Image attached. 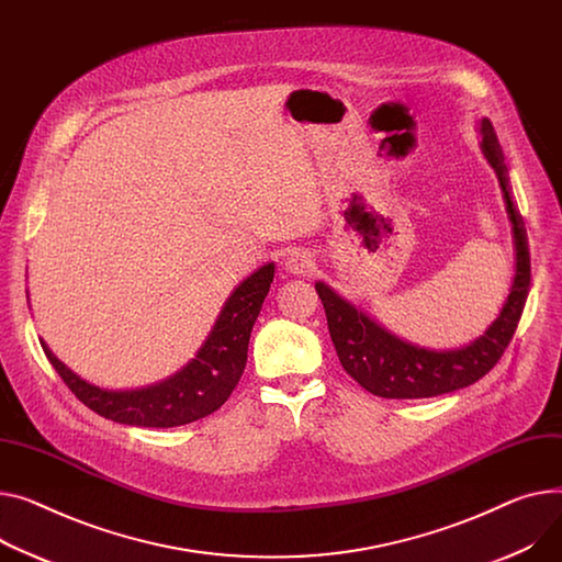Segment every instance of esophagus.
Segmentation results:
<instances>
[{"instance_id": "esophagus-1", "label": "esophagus", "mask_w": 562, "mask_h": 562, "mask_svg": "<svg viewBox=\"0 0 562 562\" xmlns=\"http://www.w3.org/2000/svg\"><path fill=\"white\" fill-rule=\"evenodd\" d=\"M314 257L310 250H293L289 257H286V271L289 273H295V276H310L314 271Z\"/></svg>"}]
</instances>
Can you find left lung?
Instances as JSON below:
<instances>
[{
  "label": "left lung",
  "instance_id": "left-lung-1",
  "mask_svg": "<svg viewBox=\"0 0 562 562\" xmlns=\"http://www.w3.org/2000/svg\"><path fill=\"white\" fill-rule=\"evenodd\" d=\"M481 151L499 178L506 212L513 223L515 278L497 321L476 341L459 350L411 346L355 310L327 284L316 282L336 355L348 375L372 395L416 400L465 389L495 368L513 339L531 286V255L525 218L513 201L508 169L491 120H481Z\"/></svg>",
  "mask_w": 562,
  "mask_h": 562
}]
</instances>
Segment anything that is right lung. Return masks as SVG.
<instances>
[{
	"label": "right lung",
	"mask_w": 562,
	"mask_h": 562,
	"mask_svg": "<svg viewBox=\"0 0 562 562\" xmlns=\"http://www.w3.org/2000/svg\"><path fill=\"white\" fill-rule=\"evenodd\" d=\"M276 267L265 265L246 278L223 305L196 357L173 378L137 391H103L74 375L43 344L49 363L67 389L94 414L133 427H180L201 420L226 402L241 380L248 341L261 303L271 289Z\"/></svg>",
	"instance_id": "right-lung-1"
}]
</instances>
